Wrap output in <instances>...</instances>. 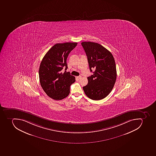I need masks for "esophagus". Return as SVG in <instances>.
I'll return each instance as SVG.
<instances>
[{"instance_id": "34e87169", "label": "esophagus", "mask_w": 156, "mask_h": 156, "mask_svg": "<svg viewBox=\"0 0 156 156\" xmlns=\"http://www.w3.org/2000/svg\"><path fill=\"white\" fill-rule=\"evenodd\" d=\"M81 78V76H77V77H76V78L77 79H78V80H79L80 78Z\"/></svg>"}]
</instances>
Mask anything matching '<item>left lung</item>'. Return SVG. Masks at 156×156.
<instances>
[{"instance_id":"8db88e82","label":"left lung","mask_w":156,"mask_h":156,"mask_svg":"<svg viewBox=\"0 0 156 156\" xmlns=\"http://www.w3.org/2000/svg\"><path fill=\"white\" fill-rule=\"evenodd\" d=\"M86 53L90 71L95 69L93 75L87 77L88 83L83 87L87 97L94 100L104 98L112 90L116 81V69L112 54L96 42L81 43Z\"/></svg>"}]
</instances>
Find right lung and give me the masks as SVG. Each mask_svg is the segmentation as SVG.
Listing matches in <instances>:
<instances>
[{
  "label": "right lung",
  "instance_id": "1",
  "mask_svg": "<svg viewBox=\"0 0 156 156\" xmlns=\"http://www.w3.org/2000/svg\"><path fill=\"white\" fill-rule=\"evenodd\" d=\"M77 44V42L56 44L46 53L40 64L41 86L46 94L54 100H62L67 97L70 85L75 82L74 76L69 72L62 73L61 71L64 67L67 69V57Z\"/></svg>",
  "mask_w": 156,
  "mask_h": 156
}]
</instances>
